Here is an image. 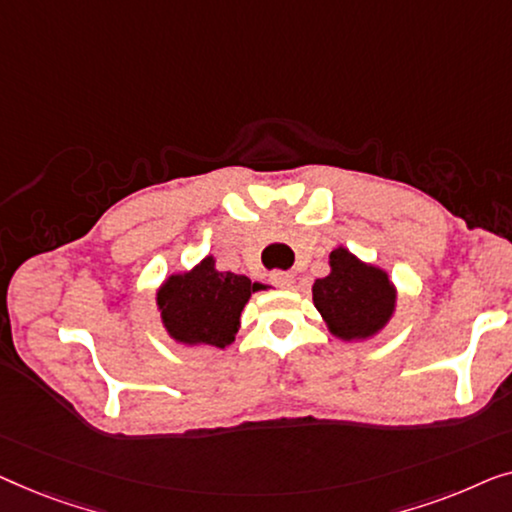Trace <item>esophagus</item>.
Returning <instances> with one entry per match:
<instances>
[{"instance_id": "obj_1", "label": "esophagus", "mask_w": 512, "mask_h": 512, "mask_svg": "<svg viewBox=\"0 0 512 512\" xmlns=\"http://www.w3.org/2000/svg\"><path fill=\"white\" fill-rule=\"evenodd\" d=\"M271 283L276 287H283V290H287V287H292L294 276H292V273H285V271H273L271 273Z\"/></svg>"}]
</instances>
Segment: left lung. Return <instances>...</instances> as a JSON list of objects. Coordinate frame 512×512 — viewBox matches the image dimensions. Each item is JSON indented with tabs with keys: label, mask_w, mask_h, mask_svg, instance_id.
Wrapping results in <instances>:
<instances>
[{
	"label": "left lung",
	"mask_w": 512,
	"mask_h": 512,
	"mask_svg": "<svg viewBox=\"0 0 512 512\" xmlns=\"http://www.w3.org/2000/svg\"><path fill=\"white\" fill-rule=\"evenodd\" d=\"M397 299L390 273L343 246L331 250L329 273L313 283V304L329 334L348 343L378 336L397 313Z\"/></svg>",
	"instance_id": "obj_1"
}]
</instances>
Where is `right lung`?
Wrapping results in <instances>:
<instances>
[{"label": "right lung", "mask_w": 512, "mask_h": 512, "mask_svg": "<svg viewBox=\"0 0 512 512\" xmlns=\"http://www.w3.org/2000/svg\"><path fill=\"white\" fill-rule=\"evenodd\" d=\"M262 283L243 273L220 271L215 257L206 255L192 269L171 273L155 292L160 322L171 341L185 348L225 350L241 327V313Z\"/></svg>", "instance_id": "1"}]
</instances>
